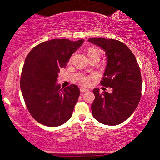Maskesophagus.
Masks as SVG:
<instances>
[{
	"label": "esophagus",
	"instance_id": "esophagus-1",
	"mask_svg": "<svg viewBox=\"0 0 160 160\" xmlns=\"http://www.w3.org/2000/svg\"><path fill=\"white\" fill-rule=\"evenodd\" d=\"M80 92L83 93V92H87L88 89H85V88L81 87V88H80Z\"/></svg>",
	"mask_w": 160,
	"mask_h": 160
}]
</instances>
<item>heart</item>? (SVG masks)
<instances>
[{"label":"heart","mask_w":160,"mask_h":160,"mask_svg":"<svg viewBox=\"0 0 160 160\" xmlns=\"http://www.w3.org/2000/svg\"><path fill=\"white\" fill-rule=\"evenodd\" d=\"M101 51L99 50L98 49L94 48V47H91L88 49L87 51V55L89 56V58H92V57H101ZM90 77L89 76H81L79 79V81H80V83L83 86H87L88 84L89 83V80H90Z\"/></svg>","instance_id":"1"}]
</instances>
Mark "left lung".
Segmentation results:
<instances>
[{
	"label": "left lung",
	"instance_id": "left-lung-1",
	"mask_svg": "<svg viewBox=\"0 0 160 160\" xmlns=\"http://www.w3.org/2000/svg\"><path fill=\"white\" fill-rule=\"evenodd\" d=\"M89 41L105 51L108 62L101 84L113 89L111 93L93 89L92 116L104 125L120 124L132 114L140 102V68L132 52L122 42L101 38H89Z\"/></svg>",
	"mask_w": 160,
	"mask_h": 160
}]
</instances>
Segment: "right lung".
I'll return each mask as SVG.
<instances>
[{
  "label": "right lung",
  "instance_id": "1",
  "mask_svg": "<svg viewBox=\"0 0 160 160\" xmlns=\"http://www.w3.org/2000/svg\"><path fill=\"white\" fill-rule=\"evenodd\" d=\"M83 42L52 39L37 45L25 58L20 88L29 113L40 123L56 127L72 116L80 89L74 84L62 89L56 81L60 69Z\"/></svg>",
  "mask_w": 160,
  "mask_h": 160
}]
</instances>
